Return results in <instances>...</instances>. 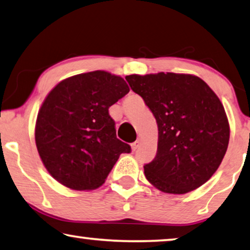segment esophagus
Returning a JSON list of instances; mask_svg holds the SVG:
<instances>
[{"label": "esophagus", "instance_id": "1", "mask_svg": "<svg viewBox=\"0 0 250 250\" xmlns=\"http://www.w3.org/2000/svg\"><path fill=\"white\" fill-rule=\"evenodd\" d=\"M139 144H140L139 140H136L135 143H132V144H131V149H132V150H136L137 148H138Z\"/></svg>", "mask_w": 250, "mask_h": 250}]
</instances>
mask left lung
<instances>
[{"instance_id": "obj_1", "label": "left lung", "mask_w": 250, "mask_h": 250, "mask_svg": "<svg viewBox=\"0 0 250 250\" xmlns=\"http://www.w3.org/2000/svg\"><path fill=\"white\" fill-rule=\"evenodd\" d=\"M156 119L157 152L145 177L167 194H187L220 167L230 126L216 94L198 77L173 72L125 77Z\"/></svg>"}]
</instances>
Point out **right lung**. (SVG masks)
Instances as JSON below:
<instances>
[{"label":"right lung","instance_id":"add662e5","mask_svg":"<svg viewBox=\"0 0 250 250\" xmlns=\"http://www.w3.org/2000/svg\"><path fill=\"white\" fill-rule=\"evenodd\" d=\"M129 90L121 77L97 70L62 80L50 91L38 112L35 140L56 181L73 190L96 189L119 156L131 152L117 138L108 114Z\"/></svg>","mask_w":250,"mask_h":250}]
</instances>
